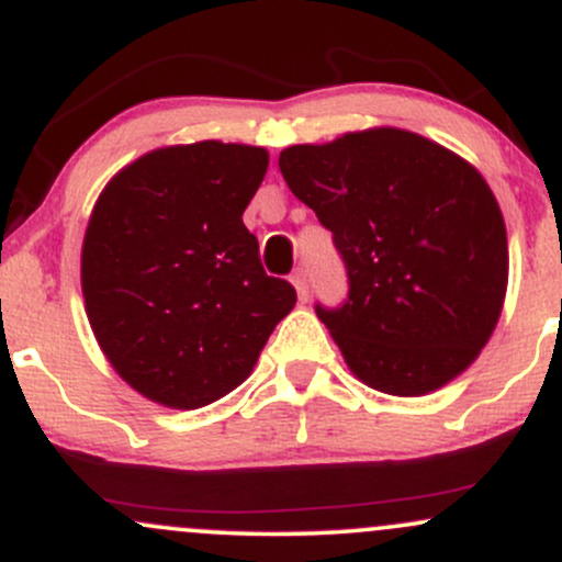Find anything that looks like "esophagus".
<instances>
[{
  "mask_svg": "<svg viewBox=\"0 0 562 562\" xmlns=\"http://www.w3.org/2000/svg\"><path fill=\"white\" fill-rule=\"evenodd\" d=\"M291 282H293L295 293H299V301H306V299H310V282H306V274H304V269L293 271Z\"/></svg>",
  "mask_w": 562,
  "mask_h": 562,
  "instance_id": "obj_1",
  "label": "esophagus"
}]
</instances>
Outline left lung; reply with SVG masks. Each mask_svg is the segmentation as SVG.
Wrapping results in <instances>:
<instances>
[{"instance_id": "obj_1", "label": "left lung", "mask_w": 562, "mask_h": 562, "mask_svg": "<svg viewBox=\"0 0 562 562\" xmlns=\"http://www.w3.org/2000/svg\"><path fill=\"white\" fill-rule=\"evenodd\" d=\"M285 183L333 232L349 301L317 317L366 386L437 392L477 360L502 317L507 226L464 157L400 127L280 151Z\"/></svg>"}]
</instances>
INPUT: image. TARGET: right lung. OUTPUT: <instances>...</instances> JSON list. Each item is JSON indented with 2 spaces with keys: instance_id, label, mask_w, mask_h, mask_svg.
<instances>
[{
  "instance_id": "right-lung-1",
  "label": "right lung",
  "mask_w": 562,
  "mask_h": 562,
  "mask_svg": "<svg viewBox=\"0 0 562 562\" xmlns=\"http://www.w3.org/2000/svg\"><path fill=\"white\" fill-rule=\"evenodd\" d=\"M269 151L196 140L146 151L98 194L82 295L109 366L151 403L194 411L237 390L295 306L267 277L248 207Z\"/></svg>"
}]
</instances>
